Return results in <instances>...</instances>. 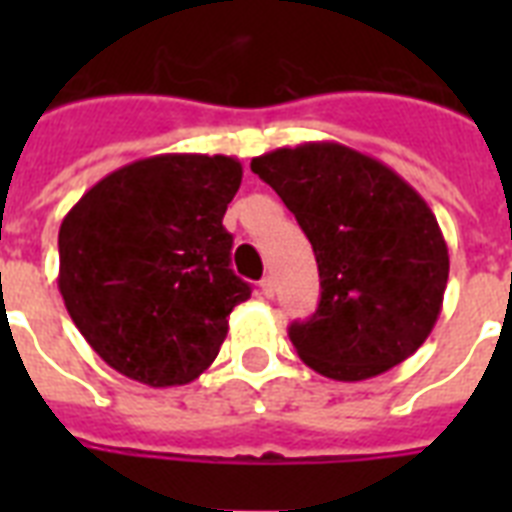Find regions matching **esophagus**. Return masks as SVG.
I'll use <instances>...</instances> for the list:
<instances>
[{
	"label": "esophagus",
	"instance_id": "obj_1",
	"mask_svg": "<svg viewBox=\"0 0 512 512\" xmlns=\"http://www.w3.org/2000/svg\"><path fill=\"white\" fill-rule=\"evenodd\" d=\"M273 292H276V281H273V276H265V279L260 281V295L273 297Z\"/></svg>",
	"mask_w": 512,
	"mask_h": 512
}]
</instances>
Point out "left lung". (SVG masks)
I'll return each instance as SVG.
<instances>
[{"instance_id": "8db88e82", "label": "left lung", "mask_w": 512, "mask_h": 512, "mask_svg": "<svg viewBox=\"0 0 512 512\" xmlns=\"http://www.w3.org/2000/svg\"><path fill=\"white\" fill-rule=\"evenodd\" d=\"M311 241L321 300L289 327L297 356L329 380L358 382L406 361L436 327L449 249L433 209L388 164L342 143L255 156Z\"/></svg>"}]
</instances>
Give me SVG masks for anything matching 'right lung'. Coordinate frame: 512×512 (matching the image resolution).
I'll list each match as a JSON object with an SVG mask.
<instances>
[{
	"label": "right lung",
	"mask_w": 512,
	"mask_h": 512,
	"mask_svg": "<svg viewBox=\"0 0 512 512\" xmlns=\"http://www.w3.org/2000/svg\"><path fill=\"white\" fill-rule=\"evenodd\" d=\"M233 156L159 154L92 185L58 233V289L90 348L151 388L193 382L252 287L231 271Z\"/></svg>",
	"instance_id": "obj_1"
}]
</instances>
